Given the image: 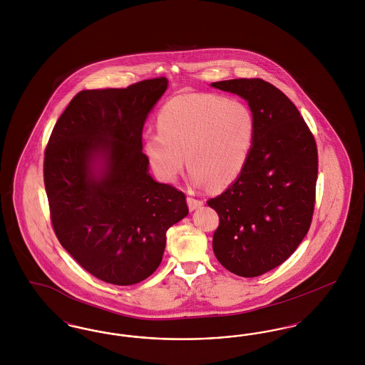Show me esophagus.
I'll return each mask as SVG.
<instances>
[{
	"instance_id": "esophagus-1",
	"label": "esophagus",
	"mask_w": 365,
	"mask_h": 365,
	"mask_svg": "<svg viewBox=\"0 0 365 365\" xmlns=\"http://www.w3.org/2000/svg\"><path fill=\"white\" fill-rule=\"evenodd\" d=\"M187 205H189L190 210H195V209L201 208L204 205V201L192 198V197H187Z\"/></svg>"
}]
</instances>
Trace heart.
<instances>
[{"label":"heart","mask_w":365,"mask_h":365,"mask_svg":"<svg viewBox=\"0 0 365 365\" xmlns=\"http://www.w3.org/2000/svg\"><path fill=\"white\" fill-rule=\"evenodd\" d=\"M250 106L217 94H182L164 105L157 116V135L143 142V152L163 182H174L191 170L197 187L223 189L249 160L256 138Z\"/></svg>","instance_id":"obj_1"}]
</instances>
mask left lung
I'll return each mask as SVG.
<instances>
[{"mask_svg": "<svg viewBox=\"0 0 365 365\" xmlns=\"http://www.w3.org/2000/svg\"><path fill=\"white\" fill-rule=\"evenodd\" d=\"M210 86L245 98L256 118L242 174L208 201L219 215L216 259L230 272L255 278L287 260L311 227L317 148L295 105L274 85L241 78Z\"/></svg>", "mask_w": 365, "mask_h": 365, "instance_id": "obj_1", "label": "left lung"}]
</instances>
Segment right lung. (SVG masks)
Segmentation results:
<instances>
[{
	"label": "right lung",
	"mask_w": 365,
	"mask_h": 365,
	"mask_svg": "<svg viewBox=\"0 0 365 365\" xmlns=\"http://www.w3.org/2000/svg\"><path fill=\"white\" fill-rule=\"evenodd\" d=\"M165 78L82 90L53 128L43 182L53 230L88 274L128 286L160 265L167 230L189 208L183 191L149 175L142 130Z\"/></svg>",
	"instance_id": "right-lung-1"
}]
</instances>
